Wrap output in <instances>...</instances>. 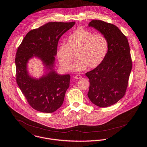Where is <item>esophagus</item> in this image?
Returning <instances> with one entry per match:
<instances>
[{
	"instance_id": "1",
	"label": "esophagus",
	"mask_w": 147,
	"mask_h": 147,
	"mask_svg": "<svg viewBox=\"0 0 147 147\" xmlns=\"http://www.w3.org/2000/svg\"><path fill=\"white\" fill-rule=\"evenodd\" d=\"M74 78H75V79H77V80L81 79V78H82V76H80V75L77 74V75H76V76H74Z\"/></svg>"
}]
</instances>
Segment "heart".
<instances>
[{
  "label": "heart",
  "instance_id": "b5f03b06",
  "mask_svg": "<svg viewBox=\"0 0 147 147\" xmlns=\"http://www.w3.org/2000/svg\"><path fill=\"white\" fill-rule=\"evenodd\" d=\"M109 49V42L105 35L94 34L84 28L73 32L67 38V44H62L57 52L61 67L65 71L72 69L74 55L78 61L73 66L74 71H83L88 67H98L106 58Z\"/></svg>",
  "mask_w": 147,
  "mask_h": 147
}]
</instances>
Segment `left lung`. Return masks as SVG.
<instances>
[{
  "instance_id": "8db88e82",
  "label": "left lung",
  "mask_w": 147,
  "mask_h": 147,
  "mask_svg": "<svg viewBox=\"0 0 147 147\" xmlns=\"http://www.w3.org/2000/svg\"><path fill=\"white\" fill-rule=\"evenodd\" d=\"M105 35L109 42L107 56L97 67L86 73L90 82L88 98L97 106L106 107L125 95L132 62L126 36L117 26L99 20L88 24Z\"/></svg>"
}]
</instances>
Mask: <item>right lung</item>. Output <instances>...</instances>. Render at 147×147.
Listing matches in <instances>:
<instances>
[{"label": "right lung", "mask_w": 147, "mask_h": 147, "mask_svg": "<svg viewBox=\"0 0 147 147\" xmlns=\"http://www.w3.org/2000/svg\"><path fill=\"white\" fill-rule=\"evenodd\" d=\"M75 22H49L31 30L18 47L15 58L16 82L30 106L45 113L56 111L62 106L69 87V74L59 75L53 69L59 39ZM40 59L47 70L38 79L30 77L27 70L29 59Z\"/></svg>", "instance_id": "add662e5"}]
</instances>
